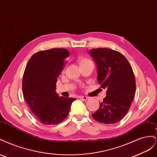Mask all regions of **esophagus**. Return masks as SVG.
Wrapping results in <instances>:
<instances>
[{"label": "esophagus", "mask_w": 157, "mask_h": 157, "mask_svg": "<svg viewBox=\"0 0 157 157\" xmlns=\"http://www.w3.org/2000/svg\"><path fill=\"white\" fill-rule=\"evenodd\" d=\"M80 98L82 99L83 100H88V99H89V97L87 96H80Z\"/></svg>", "instance_id": "1"}]
</instances>
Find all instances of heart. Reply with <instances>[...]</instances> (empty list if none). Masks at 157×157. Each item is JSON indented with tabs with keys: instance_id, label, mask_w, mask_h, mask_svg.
Returning a JSON list of instances; mask_svg holds the SVG:
<instances>
[{
	"instance_id": "obj_1",
	"label": "heart",
	"mask_w": 157,
	"mask_h": 157,
	"mask_svg": "<svg viewBox=\"0 0 157 157\" xmlns=\"http://www.w3.org/2000/svg\"><path fill=\"white\" fill-rule=\"evenodd\" d=\"M90 60L87 59H81L80 61V63H84V62H86V61H88Z\"/></svg>"
}]
</instances>
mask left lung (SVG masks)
I'll use <instances>...</instances> for the list:
<instances>
[{
    "label": "left lung",
    "mask_w": 157,
    "mask_h": 157,
    "mask_svg": "<svg viewBox=\"0 0 157 157\" xmlns=\"http://www.w3.org/2000/svg\"><path fill=\"white\" fill-rule=\"evenodd\" d=\"M88 54L96 63L99 84L107 89V96L92 116L98 122L115 124L126 115L134 98L132 68L124 56L112 49L94 48Z\"/></svg>",
    "instance_id": "left-lung-1"
}]
</instances>
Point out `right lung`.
<instances>
[{"label": "right lung", "mask_w": 157, "mask_h": 157, "mask_svg": "<svg viewBox=\"0 0 157 157\" xmlns=\"http://www.w3.org/2000/svg\"><path fill=\"white\" fill-rule=\"evenodd\" d=\"M69 52L52 48L33 55L26 65L22 80L23 94L32 112L45 125L56 124L67 117L75 98L56 92L57 77L62 72Z\"/></svg>", "instance_id": "1"}]
</instances>
